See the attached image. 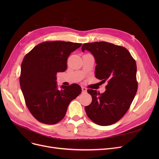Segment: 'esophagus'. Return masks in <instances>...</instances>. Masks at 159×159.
Wrapping results in <instances>:
<instances>
[{
    "mask_svg": "<svg viewBox=\"0 0 159 159\" xmlns=\"http://www.w3.org/2000/svg\"><path fill=\"white\" fill-rule=\"evenodd\" d=\"M82 93H86L87 91V89L84 87H82Z\"/></svg>",
    "mask_w": 159,
    "mask_h": 159,
    "instance_id": "obj_1",
    "label": "esophagus"
}]
</instances>
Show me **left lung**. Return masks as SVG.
Returning <instances> with one entry per match:
<instances>
[{
  "label": "left lung",
  "instance_id": "1",
  "mask_svg": "<svg viewBox=\"0 0 159 159\" xmlns=\"http://www.w3.org/2000/svg\"><path fill=\"white\" fill-rule=\"evenodd\" d=\"M89 52L95 58V77L107 81L102 93L88 89L92 102L85 107L88 117L100 126H109L125 115L136 95L137 65L128 50L107 42L84 44L82 51Z\"/></svg>",
  "mask_w": 159,
  "mask_h": 159
}]
</instances>
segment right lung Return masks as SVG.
Segmentation results:
<instances>
[{
	"instance_id": "right-lung-1",
	"label": "right lung",
	"mask_w": 159,
	"mask_h": 159,
	"mask_svg": "<svg viewBox=\"0 0 159 159\" xmlns=\"http://www.w3.org/2000/svg\"><path fill=\"white\" fill-rule=\"evenodd\" d=\"M71 42H44L33 48L21 64L20 86L30 113L39 122L55 124L66 115L72 100L82 92L77 84L58 89L57 73L67 69L71 52L81 46Z\"/></svg>"
}]
</instances>
